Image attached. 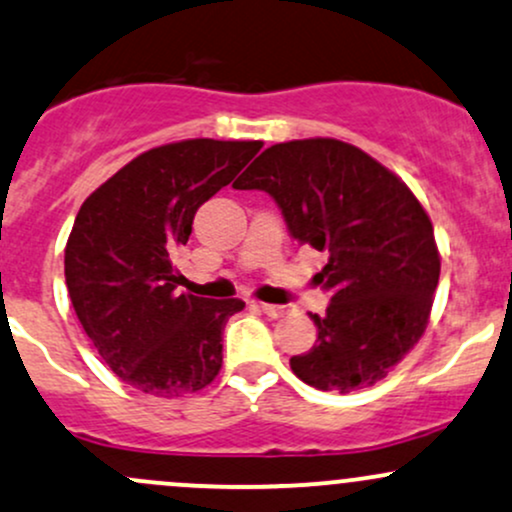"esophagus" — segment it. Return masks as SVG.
Instances as JSON below:
<instances>
[{
	"instance_id": "esophagus-1",
	"label": "esophagus",
	"mask_w": 512,
	"mask_h": 512,
	"mask_svg": "<svg viewBox=\"0 0 512 512\" xmlns=\"http://www.w3.org/2000/svg\"><path fill=\"white\" fill-rule=\"evenodd\" d=\"M257 308L269 318H284L291 313V306H279V303H257Z\"/></svg>"
}]
</instances>
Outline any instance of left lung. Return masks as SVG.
Here are the masks:
<instances>
[{
    "label": "left lung",
    "instance_id": "left-lung-1",
    "mask_svg": "<svg viewBox=\"0 0 512 512\" xmlns=\"http://www.w3.org/2000/svg\"><path fill=\"white\" fill-rule=\"evenodd\" d=\"M277 201L299 245L328 255L316 274L333 291L318 340L291 372L320 391L367 389L423 338L440 282L430 216L364 150L335 138L277 143L233 182Z\"/></svg>",
    "mask_w": 512,
    "mask_h": 512
}]
</instances>
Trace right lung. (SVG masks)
Wrapping results in <instances>:
<instances>
[{
    "mask_svg": "<svg viewBox=\"0 0 512 512\" xmlns=\"http://www.w3.org/2000/svg\"><path fill=\"white\" fill-rule=\"evenodd\" d=\"M262 140L192 138L145 150L84 199L65 245V284L84 333L140 393L177 398L211 384L240 299L182 294L172 252L194 213L233 182Z\"/></svg>",
    "mask_w": 512,
    "mask_h": 512,
    "instance_id": "right-lung-1",
    "label": "right lung"
}]
</instances>
